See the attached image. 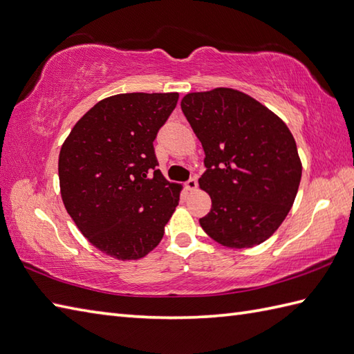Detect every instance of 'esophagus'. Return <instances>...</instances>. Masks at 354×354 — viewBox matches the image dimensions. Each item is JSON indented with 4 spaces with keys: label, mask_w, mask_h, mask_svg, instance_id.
Instances as JSON below:
<instances>
[{
    "label": "esophagus",
    "mask_w": 354,
    "mask_h": 354,
    "mask_svg": "<svg viewBox=\"0 0 354 354\" xmlns=\"http://www.w3.org/2000/svg\"><path fill=\"white\" fill-rule=\"evenodd\" d=\"M185 187H187L188 190H190V192H194L196 188H197V179H196V178L188 179V180H187V184H185Z\"/></svg>",
    "instance_id": "esophagus-1"
}]
</instances>
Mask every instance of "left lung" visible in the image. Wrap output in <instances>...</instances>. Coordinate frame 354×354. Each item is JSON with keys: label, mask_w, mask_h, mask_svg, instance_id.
Instances as JSON below:
<instances>
[{"label": "left lung", "mask_w": 354, "mask_h": 354, "mask_svg": "<svg viewBox=\"0 0 354 354\" xmlns=\"http://www.w3.org/2000/svg\"><path fill=\"white\" fill-rule=\"evenodd\" d=\"M184 116L205 151L202 190L212 207L201 226L231 249L264 243L282 225L301 179L297 145L285 122L234 88L188 93Z\"/></svg>", "instance_id": "1"}]
</instances>
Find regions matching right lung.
<instances>
[{
  "label": "right lung",
  "instance_id": "1",
  "mask_svg": "<svg viewBox=\"0 0 354 354\" xmlns=\"http://www.w3.org/2000/svg\"><path fill=\"white\" fill-rule=\"evenodd\" d=\"M178 93H120L93 105L64 140L60 193L96 249L140 259L157 248L179 203V184L157 169L153 140Z\"/></svg>",
  "mask_w": 354,
  "mask_h": 354
}]
</instances>
